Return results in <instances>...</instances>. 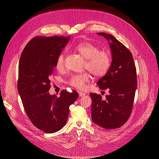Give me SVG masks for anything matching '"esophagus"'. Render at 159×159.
Wrapping results in <instances>:
<instances>
[{
	"label": "esophagus",
	"mask_w": 159,
	"mask_h": 159,
	"mask_svg": "<svg viewBox=\"0 0 159 159\" xmlns=\"http://www.w3.org/2000/svg\"><path fill=\"white\" fill-rule=\"evenodd\" d=\"M78 94H79V96L81 97H84L86 94L84 93H83V92H78Z\"/></svg>",
	"instance_id": "obj_1"
}]
</instances>
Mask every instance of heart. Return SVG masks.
<instances>
[{"instance_id": "heart-1", "label": "heart", "mask_w": 159, "mask_h": 159, "mask_svg": "<svg viewBox=\"0 0 159 159\" xmlns=\"http://www.w3.org/2000/svg\"><path fill=\"white\" fill-rule=\"evenodd\" d=\"M76 50L84 57L86 61L84 68L89 70L95 77L104 76L111 66V57L108 51L100 50V48L89 42H83L76 46ZM65 53L61 52L57 57L56 67L62 70L65 67ZM91 76L89 73L73 75L68 80L71 86L79 89L84 90L86 84L89 82Z\"/></svg>"}]
</instances>
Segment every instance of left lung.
<instances>
[{"label":"left lung","instance_id":"1","mask_svg":"<svg viewBox=\"0 0 159 159\" xmlns=\"http://www.w3.org/2000/svg\"><path fill=\"white\" fill-rule=\"evenodd\" d=\"M97 34L110 42L112 62L108 72L97 83L100 89L109 90L106 99L90 93L91 116L99 126L114 129L122 126L132 113L137 88L136 67L132 53L122 43L110 34Z\"/></svg>","mask_w":159,"mask_h":159}]
</instances>
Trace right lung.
<instances>
[{
    "label": "right lung",
    "mask_w": 159,
    "mask_h": 159,
    "mask_svg": "<svg viewBox=\"0 0 159 159\" xmlns=\"http://www.w3.org/2000/svg\"><path fill=\"white\" fill-rule=\"evenodd\" d=\"M70 37H35L25 46L20 59L17 87L24 108L32 123L47 134L63 128L69 107L78 97L75 91L63 90L59 97L48 92L57 57Z\"/></svg>",
    "instance_id": "1"
}]
</instances>
